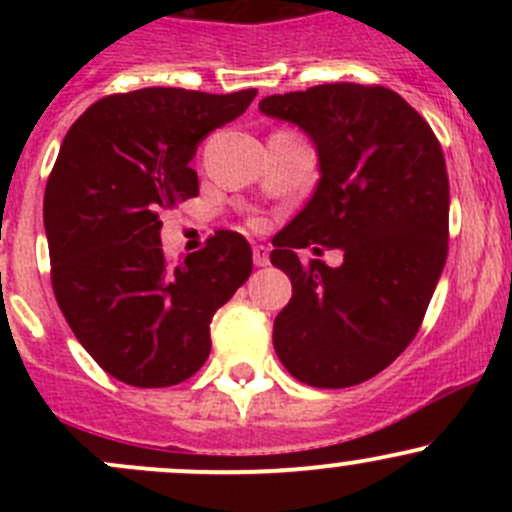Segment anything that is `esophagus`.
<instances>
[{
	"instance_id": "34e87169",
	"label": "esophagus",
	"mask_w": 512,
	"mask_h": 512,
	"mask_svg": "<svg viewBox=\"0 0 512 512\" xmlns=\"http://www.w3.org/2000/svg\"><path fill=\"white\" fill-rule=\"evenodd\" d=\"M252 262H255L257 267H267V265H270V252H267L265 245H255V247H252Z\"/></svg>"
}]
</instances>
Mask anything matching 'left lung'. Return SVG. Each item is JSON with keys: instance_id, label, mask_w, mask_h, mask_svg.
I'll return each instance as SVG.
<instances>
[{"instance_id": "left-lung-1", "label": "left lung", "mask_w": 512, "mask_h": 512, "mask_svg": "<svg viewBox=\"0 0 512 512\" xmlns=\"http://www.w3.org/2000/svg\"><path fill=\"white\" fill-rule=\"evenodd\" d=\"M260 111L307 131L322 170L312 200L272 240V265L292 280L275 352L302 384L356 386L414 342L446 265L441 143L416 108L379 84L275 94ZM309 244L342 246L345 262L302 263L296 250Z\"/></svg>"}]
</instances>
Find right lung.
I'll list each match as a JSON object with an SVG mask.
<instances>
[{
    "instance_id": "obj_1",
    "label": "right lung",
    "mask_w": 512,
    "mask_h": 512,
    "mask_svg": "<svg viewBox=\"0 0 512 512\" xmlns=\"http://www.w3.org/2000/svg\"><path fill=\"white\" fill-rule=\"evenodd\" d=\"M255 96L165 86L111 94L61 143L44 193L51 287L76 339L123 384L190 379L210 354V319L250 277V242L232 230L173 265L160 213L198 195V143Z\"/></svg>"
}]
</instances>
